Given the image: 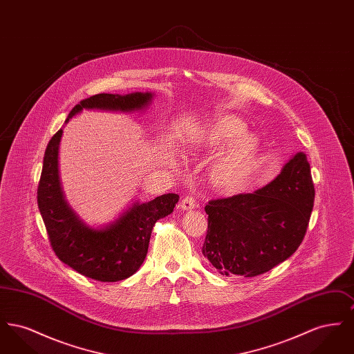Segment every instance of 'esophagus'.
<instances>
[{
	"instance_id": "1",
	"label": "esophagus",
	"mask_w": 354,
	"mask_h": 354,
	"mask_svg": "<svg viewBox=\"0 0 354 354\" xmlns=\"http://www.w3.org/2000/svg\"><path fill=\"white\" fill-rule=\"evenodd\" d=\"M196 207V201L192 198V196H187L185 198L182 203H180V208L183 209V211H191V209H194Z\"/></svg>"
}]
</instances>
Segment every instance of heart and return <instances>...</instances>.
<instances>
[{
  "instance_id": "heart-1",
  "label": "heart",
  "mask_w": 354,
  "mask_h": 354,
  "mask_svg": "<svg viewBox=\"0 0 354 354\" xmlns=\"http://www.w3.org/2000/svg\"><path fill=\"white\" fill-rule=\"evenodd\" d=\"M247 126L234 115H223L211 120L195 142L207 150L221 151L214 159L209 178L221 191L240 189L251 178L256 166L260 142L252 134H244Z\"/></svg>"
}]
</instances>
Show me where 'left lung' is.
<instances>
[{"label": "left lung", "mask_w": 354, "mask_h": 354, "mask_svg": "<svg viewBox=\"0 0 354 354\" xmlns=\"http://www.w3.org/2000/svg\"><path fill=\"white\" fill-rule=\"evenodd\" d=\"M315 202L306 155L297 152L268 185L252 194L211 201L202 252L219 273L253 277L300 247Z\"/></svg>", "instance_id": "left-lung-1"}]
</instances>
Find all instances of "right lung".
I'll list each match as a JSON object with an SVG mask.
<instances>
[{"label": "right lung", "mask_w": 354, "mask_h": 354, "mask_svg": "<svg viewBox=\"0 0 354 354\" xmlns=\"http://www.w3.org/2000/svg\"><path fill=\"white\" fill-rule=\"evenodd\" d=\"M152 93L97 94L81 101L66 123L84 110L142 111L150 106ZM61 129L46 147L37 191V202L51 248L58 259L78 273L103 283H115L133 276L143 264L155 223L174 211L179 195L166 194L150 202H135L118 218L101 227L81 219L65 199L58 169Z\"/></svg>", "instance_id": "add662e5"}]
</instances>
